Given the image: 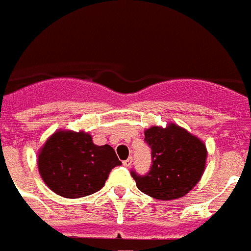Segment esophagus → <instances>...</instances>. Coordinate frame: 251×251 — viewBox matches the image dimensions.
Here are the masks:
<instances>
[{"label": "esophagus", "instance_id": "obj_1", "mask_svg": "<svg viewBox=\"0 0 251 251\" xmlns=\"http://www.w3.org/2000/svg\"><path fill=\"white\" fill-rule=\"evenodd\" d=\"M131 163H133V158H127V159L122 162V164H124L125 167H130V166H131Z\"/></svg>", "mask_w": 251, "mask_h": 251}]
</instances>
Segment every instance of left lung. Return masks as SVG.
<instances>
[{
    "instance_id": "obj_1",
    "label": "left lung",
    "mask_w": 251,
    "mask_h": 251,
    "mask_svg": "<svg viewBox=\"0 0 251 251\" xmlns=\"http://www.w3.org/2000/svg\"><path fill=\"white\" fill-rule=\"evenodd\" d=\"M145 141L151 147L152 164L146 175L131 171L139 191L158 200H174L188 194L205 170L204 142L175 124L147 129Z\"/></svg>"
}]
</instances>
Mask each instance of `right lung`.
<instances>
[{"label": "right lung", "instance_id": "obj_1", "mask_svg": "<svg viewBox=\"0 0 251 251\" xmlns=\"http://www.w3.org/2000/svg\"><path fill=\"white\" fill-rule=\"evenodd\" d=\"M109 145L97 146L85 131L57 130L38 154V170L47 187L59 196L79 199L100 191L109 174L120 166Z\"/></svg>", "mask_w": 251, "mask_h": 251}]
</instances>
